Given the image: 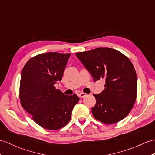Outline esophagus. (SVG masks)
I'll return each instance as SVG.
<instances>
[{"label": "esophagus", "instance_id": "esophagus-1", "mask_svg": "<svg viewBox=\"0 0 155 155\" xmlns=\"http://www.w3.org/2000/svg\"><path fill=\"white\" fill-rule=\"evenodd\" d=\"M86 96V94H85V93H84V92H81L78 94V97L81 98H84V97H85Z\"/></svg>", "mask_w": 155, "mask_h": 155}]
</instances>
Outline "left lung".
Returning <instances> with one entry per match:
<instances>
[{
  "instance_id": "left-lung-1",
  "label": "left lung",
  "mask_w": 155,
  "mask_h": 155,
  "mask_svg": "<svg viewBox=\"0 0 155 155\" xmlns=\"http://www.w3.org/2000/svg\"><path fill=\"white\" fill-rule=\"evenodd\" d=\"M94 81L104 78L105 89L94 94L93 116L104 124H113L130 112L137 98V74L131 61L117 50L98 48L76 53Z\"/></svg>"
}]
</instances>
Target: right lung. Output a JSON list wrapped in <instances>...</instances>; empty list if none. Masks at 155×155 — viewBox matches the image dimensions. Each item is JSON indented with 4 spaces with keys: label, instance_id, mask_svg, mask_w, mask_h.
Returning <instances> with one entry per match:
<instances>
[{
    "label": "right lung",
    "instance_id": "1",
    "mask_svg": "<svg viewBox=\"0 0 155 155\" xmlns=\"http://www.w3.org/2000/svg\"><path fill=\"white\" fill-rule=\"evenodd\" d=\"M71 53L49 52L31 57L21 71V105L43 128L57 130L69 123L77 94L68 96L55 87L62 79Z\"/></svg>",
    "mask_w": 155,
    "mask_h": 155
}]
</instances>
